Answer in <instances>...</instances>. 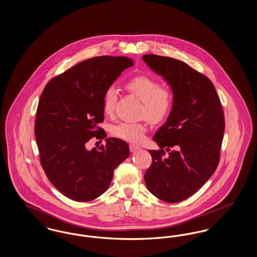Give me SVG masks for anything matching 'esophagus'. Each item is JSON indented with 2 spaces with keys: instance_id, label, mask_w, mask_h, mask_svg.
<instances>
[{
  "instance_id": "esophagus-1",
  "label": "esophagus",
  "mask_w": 257,
  "mask_h": 257,
  "mask_svg": "<svg viewBox=\"0 0 257 257\" xmlns=\"http://www.w3.org/2000/svg\"><path fill=\"white\" fill-rule=\"evenodd\" d=\"M129 148H130V151H131V152H135V151H137V150L140 149V147H137V146H135V145H130Z\"/></svg>"
}]
</instances>
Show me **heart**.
Returning a JSON list of instances; mask_svg holds the SVG:
<instances>
[{
	"label": "heart",
	"instance_id": "1",
	"mask_svg": "<svg viewBox=\"0 0 257 257\" xmlns=\"http://www.w3.org/2000/svg\"><path fill=\"white\" fill-rule=\"evenodd\" d=\"M124 88L132 95L144 102L142 116L152 123L166 120L174 107V94L170 87L161 85L159 81L147 74H138L129 78ZM117 102V89L109 86L105 89L102 98V109L106 115H112ZM147 126L143 123L121 122L112 128L115 137L139 144L144 141Z\"/></svg>",
	"mask_w": 257,
	"mask_h": 257
}]
</instances>
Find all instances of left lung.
<instances>
[{"label": "left lung", "instance_id": "1", "mask_svg": "<svg viewBox=\"0 0 257 257\" xmlns=\"http://www.w3.org/2000/svg\"><path fill=\"white\" fill-rule=\"evenodd\" d=\"M143 59L168 81L174 94L173 110L153 137L160 148L149 150L152 163L145 181L152 195L176 203L193 196L216 171L224 114L215 86L205 75L170 57L149 54Z\"/></svg>", "mask_w": 257, "mask_h": 257}]
</instances>
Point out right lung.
<instances>
[{"label":"right lung","instance_id":"add662e5","mask_svg":"<svg viewBox=\"0 0 257 257\" xmlns=\"http://www.w3.org/2000/svg\"><path fill=\"white\" fill-rule=\"evenodd\" d=\"M128 57L101 56L82 61L51 79L37 106L35 135L40 165L50 182L75 201H90L110 187L114 169L129 147L117 138L88 150L87 143L107 137L103 93L123 70Z\"/></svg>","mask_w":257,"mask_h":257}]
</instances>
